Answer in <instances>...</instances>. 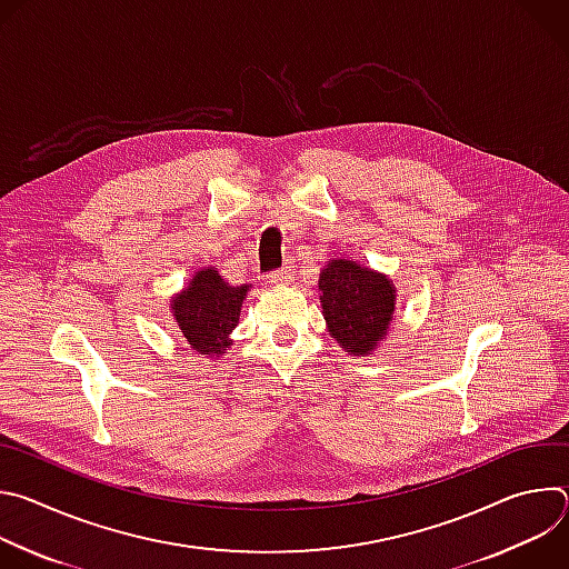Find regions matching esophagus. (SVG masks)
Here are the masks:
<instances>
[{
  "label": "esophagus",
  "mask_w": 569,
  "mask_h": 569,
  "mask_svg": "<svg viewBox=\"0 0 569 569\" xmlns=\"http://www.w3.org/2000/svg\"><path fill=\"white\" fill-rule=\"evenodd\" d=\"M268 277H270V281H272V283H277V286H281V283H288V281L292 279V266H290V263H286L283 268H279V270H272Z\"/></svg>",
  "instance_id": "34e87169"
}]
</instances>
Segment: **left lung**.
I'll return each mask as SVG.
<instances>
[{
  "mask_svg": "<svg viewBox=\"0 0 569 569\" xmlns=\"http://www.w3.org/2000/svg\"><path fill=\"white\" fill-rule=\"evenodd\" d=\"M319 299L329 333L338 345L362 356L378 347L393 315V288L387 277L347 259H336L319 274Z\"/></svg>",
  "mask_w": 569,
  "mask_h": 569,
  "instance_id": "left-lung-1",
  "label": "left lung"
}]
</instances>
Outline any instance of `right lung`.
Wrapping results in <instances>:
<instances>
[{"mask_svg": "<svg viewBox=\"0 0 569 569\" xmlns=\"http://www.w3.org/2000/svg\"><path fill=\"white\" fill-rule=\"evenodd\" d=\"M250 286H227L218 270L196 272L189 288L171 303L178 327L200 356H222L231 345L227 338L238 327L242 299Z\"/></svg>", "mask_w": 569, "mask_h": 569, "instance_id": "right-lung-1", "label": "right lung"}]
</instances>
